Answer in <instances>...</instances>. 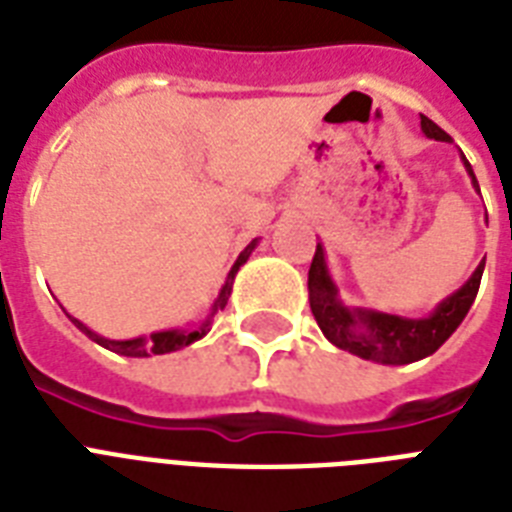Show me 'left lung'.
<instances>
[{
    "label": "left lung",
    "mask_w": 512,
    "mask_h": 512,
    "mask_svg": "<svg viewBox=\"0 0 512 512\" xmlns=\"http://www.w3.org/2000/svg\"><path fill=\"white\" fill-rule=\"evenodd\" d=\"M420 124L428 138L444 140V143L452 140L436 122H430L428 116H420ZM462 164L468 170L470 183L478 191V180L465 154H462ZM481 276H484V260L478 263L473 276L457 292L441 300L425 319H406V316L380 313L372 308H348L340 300L337 284L327 268V252L321 244H316V255L308 271V300H311L316 324L332 345L374 364L401 366L436 353L454 335V329L460 327L476 300Z\"/></svg>",
    "instance_id": "left-lung-1"
}]
</instances>
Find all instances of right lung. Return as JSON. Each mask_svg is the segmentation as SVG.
I'll return each mask as SVG.
<instances>
[{"label": "right lung", "instance_id": "obj_1", "mask_svg": "<svg viewBox=\"0 0 512 512\" xmlns=\"http://www.w3.org/2000/svg\"><path fill=\"white\" fill-rule=\"evenodd\" d=\"M257 247V239H252L247 244V249L241 252L239 260L233 263L231 273H228V279H225L223 289H220V295H217L215 305H212V311H209V316L204 321H201L199 327L196 329H164V332H154V335L148 337H132V340H108V337H100L95 335L90 327H84L82 321L79 319H68L74 321L76 327L82 329L84 335L90 337V340H95L98 345H103V348L114 350V353H119V356H132V358H148V356H164V353H172V350H180V348H188L191 342L201 340V337L207 335L209 327H212V316H215L217 311H223L225 303H228V297H231V289H233V279H236V273H239V268L249 260V255H252V249Z\"/></svg>", "mask_w": 512, "mask_h": 512}]
</instances>
